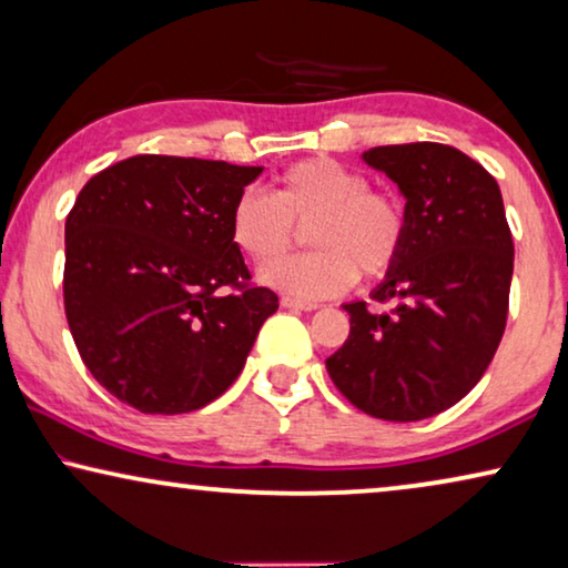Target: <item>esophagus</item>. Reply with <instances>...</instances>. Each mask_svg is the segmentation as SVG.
I'll return each mask as SVG.
<instances>
[{"mask_svg": "<svg viewBox=\"0 0 568 568\" xmlns=\"http://www.w3.org/2000/svg\"><path fill=\"white\" fill-rule=\"evenodd\" d=\"M282 305L292 310H317V302H307L297 297H282Z\"/></svg>", "mask_w": 568, "mask_h": 568, "instance_id": "esophagus-1", "label": "esophagus"}]
</instances>
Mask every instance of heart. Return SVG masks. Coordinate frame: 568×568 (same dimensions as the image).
I'll use <instances>...</instances> for the list:
<instances>
[{
  "mask_svg": "<svg viewBox=\"0 0 568 568\" xmlns=\"http://www.w3.org/2000/svg\"><path fill=\"white\" fill-rule=\"evenodd\" d=\"M313 221L311 225L308 222ZM308 223L317 252L271 264L261 278L297 297H333L356 276L393 274L408 243V209L398 193L369 189L367 175L333 158H310L276 178V191L247 189L230 212V235L247 258L270 263Z\"/></svg>",
  "mask_w": 568,
  "mask_h": 568,
  "instance_id": "obj_1",
  "label": "heart"
}]
</instances>
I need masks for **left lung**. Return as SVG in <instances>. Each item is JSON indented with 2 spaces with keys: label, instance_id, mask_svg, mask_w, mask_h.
Instances as JSON below:
<instances>
[{
  "label": "left lung",
  "instance_id": "1",
  "mask_svg": "<svg viewBox=\"0 0 568 568\" xmlns=\"http://www.w3.org/2000/svg\"><path fill=\"white\" fill-rule=\"evenodd\" d=\"M367 165L398 183L408 243L393 274L352 302V331L325 359L333 385L364 414L422 422L465 398L507 328L515 243L499 183L437 142L372 146Z\"/></svg>",
  "mask_w": 568,
  "mask_h": 568
}]
</instances>
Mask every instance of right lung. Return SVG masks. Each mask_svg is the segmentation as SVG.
Returning <instances> with one entry per match:
<instances>
[{"label": "right lung", "instance_id": "obj_1", "mask_svg": "<svg viewBox=\"0 0 568 568\" xmlns=\"http://www.w3.org/2000/svg\"><path fill=\"white\" fill-rule=\"evenodd\" d=\"M263 168L136 154L92 175L67 216L64 310L90 375L142 414L227 390L278 297L251 282L230 212Z\"/></svg>", "mask_w": 568, "mask_h": 568}]
</instances>
